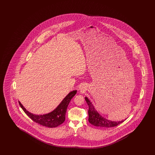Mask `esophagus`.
Listing matches in <instances>:
<instances>
[{
	"instance_id": "obj_1",
	"label": "esophagus",
	"mask_w": 155,
	"mask_h": 155,
	"mask_svg": "<svg viewBox=\"0 0 155 155\" xmlns=\"http://www.w3.org/2000/svg\"><path fill=\"white\" fill-rule=\"evenodd\" d=\"M79 89H80V91L81 94L85 93L86 91L87 90V86L85 84H82L80 86Z\"/></svg>"
}]
</instances>
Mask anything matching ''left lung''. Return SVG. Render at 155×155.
I'll return each instance as SVG.
<instances>
[{
  "instance_id": "1",
  "label": "left lung",
  "mask_w": 155,
  "mask_h": 155,
  "mask_svg": "<svg viewBox=\"0 0 155 155\" xmlns=\"http://www.w3.org/2000/svg\"><path fill=\"white\" fill-rule=\"evenodd\" d=\"M85 100L87 105L89 106V122L94 126L101 127H112L118 125L119 124H121L125 120H122L120 121H112L109 120L103 117L100 115L97 111L95 110L92 103L90 102L87 97H85Z\"/></svg>"
}]
</instances>
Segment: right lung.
I'll return each mask as SVG.
<instances>
[{
	"mask_svg": "<svg viewBox=\"0 0 155 155\" xmlns=\"http://www.w3.org/2000/svg\"><path fill=\"white\" fill-rule=\"evenodd\" d=\"M76 90H74L70 92L54 111L42 115H36L30 113L24 108L20 101L19 104L24 112L34 122L48 127H55L64 122L68 105L70 100L76 95Z\"/></svg>",
	"mask_w": 155,
	"mask_h": 155,
	"instance_id": "obj_1",
	"label": "right lung"
}]
</instances>
